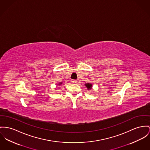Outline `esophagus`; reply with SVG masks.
Here are the masks:
<instances>
[{
    "mask_svg": "<svg viewBox=\"0 0 150 150\" xmlns=\"http://www.w3.org/2000/svg\"><path fill=\"white\" fill-rule=\"evenodd\" d=\"M71 83H73V84H75V83H77V80H71Z\"/></svg>",
    "mask_w": 150,
    "mask_h": 150,
    "instance_id": "obj_1",
    "label": "esophagus"
}]
</instances>
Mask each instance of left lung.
<instances>
[{
    "label": "left lung",
    "mask_w": 150,
    "mask_h": 150,
    "mask_svg": "<svg viewBox=\"0 0 150 150\" xmlns=\"http://www.w3.org/2000/svg\"><path fill=\"white\" fill-rule=\"evenodd\" d=\"M85 86H86V88H87L88 90L91 89V88H92V87H93L92 84L90 83H85Z\"/></svg>",
    "instance_id": "1"
}]
</instances>
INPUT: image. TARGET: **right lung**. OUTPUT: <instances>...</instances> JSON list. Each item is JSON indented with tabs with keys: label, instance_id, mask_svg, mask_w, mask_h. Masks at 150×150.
I'll return each mask as SVG.
<instances>
[{
	"label": "right lung",
	"instance_id": "add662e5",
	"mask_svg": "<svg viewBox=\"0 0 150 150\" xmlns=\"http://www.w3.org/2000/svg\"><path fill=\"white\" fill-rule=\"evenodd\" d=\"M62 82H60L59 84H57V85H59V86H60L61 85H62Z\"/></svg>",
	"mask_w": 150,
	"mask_h": 150
}]
</instances>
